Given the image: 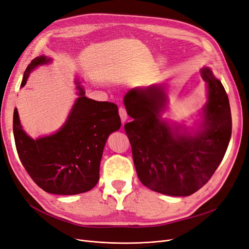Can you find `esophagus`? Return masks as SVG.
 <instances>
[{
  "label": "esophagus",
  "instance_id": "34e87169",
  "mask_svg": "<svg viewBox=\"0 0 249 249\" xmlns=\"http://www.w3.org/2000/svg\"><path fill=\"white\" fill-rule=\"evenodd\" d=\"M118 113H119V116H121V119H122V122L124 124L126 121V118H127V113H126L125 108L123 107V106L119 107L118 108Z\"/></svg>",
  "mask_w": 249,
  "mask_h": 249
}]
</instances>
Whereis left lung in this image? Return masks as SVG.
<instances>
[{
	"label": "left lung",
	"mask_w": 249,
	"mask_h": 249,
	"mask_svg": "<svg viewBox=\"0 0 249 249\" xmlns=\"http://www.w3.org/2000/svg\"><path fill=\"white\" fill-rule=\"evenodd\" d=\"M208 87L203 130L195 136L176 135L159 113L165 107L161 86L132 89L124 99L134 121L124 124L137 175L151 190L189 196L204 186L223 160L232 134L228 95L210 68L201 69Z\"/></svg>",
	"instance_id": "1"
}]
</instances>
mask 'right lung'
Segmentation results:
<instances>
[{"mask_svg": "<svg viewBox=\"0 0 249 249\" xmlns=\"http://www.w3.org/2000/svg\"><path fill=\"white\" fill-rule=\"evenodd\" d=\"M50 59L36 57L23 74L20 87L37 65ZM77 100L67 122L52 136L29 138L22 130L17 109L13 114L16 150L33 181L44 191L74 195L90 191L99 181V170L108 136L121 127V117L114 103L99 102L85 96L77 86Z\"/></svg>", "mask_w": 249, "mask_h": 249, "instance_id": "add662e5", "label": "right lung"}]
</instances>
